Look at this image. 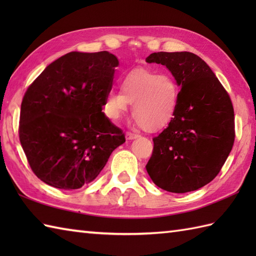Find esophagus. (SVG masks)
<instances>
[{"mask_svg": "<svg viewBox=\"0 0 256 256\" xmlns=\"http://www.w3.org/2000/svg\"><path fill=\"white\" fill-rule=\"evenodd\" d=\"M138 136H140V135H138V134H134V133H131V132H126V133H125V138H126L128 140H135V138H138Z\"/></svg>", "mask_w": 256, "mask_h": 256, "instance_id": "1", "label": "esophagus"}]
</instances>
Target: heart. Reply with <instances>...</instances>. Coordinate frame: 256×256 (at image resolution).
Here are the masks:
<instances>
[{
    "label": "heart",
    "mask_w": 256,
    "mask_h": 256,
    "mask_svg": "<svg viewBox=\"0 0 256 256\" xmlns=\"http://www.w3.org/2000/svg\"><path fill=\"white\" fill-rule=\"evenodd\" d=\"M120 90H110L104 100V112L114 121L128 111V104L134 118L148 132L164 128L175 116L179 90L170 74L135 69L120 80Z\"/></svg>",
    "instance_id": "1"
}]
</instances>
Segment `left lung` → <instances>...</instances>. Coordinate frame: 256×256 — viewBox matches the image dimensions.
<instances>
[{
    "mask_svg": "<svg viewBox=\"0 0 256 256\" xmlns=\"http://www.w3.org/2000/svg\"><path fill=\"white\" fill-rule=\"evenodd\" d=\"M146 62L165 66L180 88L175 116L153 138L146 170L166 192H194L218 175L234 143L230 96L208 64L192 52H153Z\"/></svg>",
    "mask_w": 256,
    "mask_h": 256,
    "instance_id": "8db88e82",
    "label": "left lung"
}]
</instances>
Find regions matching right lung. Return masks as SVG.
<instances>
[{
	"label": "right lung",
	"instance_id": "obj_1",
	"mask_svg": "<svg viewBox=\"0 0 256 256\" xmlns=\"http://www.w3.org/2000/svg\"><path fill=\"white\" fill-rule=\"evenodd\" d=\"M116 56L72 52L45 68L20 106V140L35 175L55 188L78 189L98 177L125 142L102 112Z\"/></svg>",
	"mask_w": 256,
	"mask_h": 256
}]
</instances>
